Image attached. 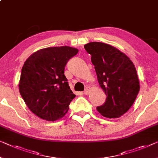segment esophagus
I'll use <instances>...</instances> for the list:
<instances>
[{
  "instance_id": "obj_1",
  "label": "esophagus",
  "mask_w": 158,
  "mask_h": 158,
  "mask_svg": "<svg viewBox=\"0 0 158 158\" xmlns=\"http://www.w3.org/2000/svg\"><path fill=\"white\" fill-rule=\"evenodd\" d=\"M89 90H90V88L89 87H86L85 89V90L84 91V94H85V95H88L89 93Z\"/></svg>"
}]
</instances>
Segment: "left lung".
Listing matches in <instances>:
<instances>
[{"instance_id": "obj_1", "label": "left lung", "mask_w": 158, "mask_h": 158, "mask_svg": "<svg viewBox=\"0 0 158 158\" xmlns=\"http://www.w3.org/2000/svg\"><path fill=\"white\" fill-rule=\"evenodd\" d=\"M84 49L91 56L98 81L106 96L104 103L96 110L110 118L121 116L132 106L140 91L135 65L110 44L92 42L85 44Z\"/></svg>"}]
</instances>
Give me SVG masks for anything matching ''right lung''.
I'll list each match as a JSON object with an SVG mask.
<instances>
[{
  "instance_id": "right-lung-1",
  "label": "right lung",
  "mask_w": 158,
  "mask_h": 158,
  "mask_svg": "<svg viewBox=\"0 0 158 158\" xmlns=\"http://www.w3.org/2000/svg\"><path fill=\"white\" fill-rule=\"evenodd\" d=\"M78 49L68 46L40 49L21 70L19 91L29 109L42 119L55 121L64 116L76 95L64 76V68Z\"/></svg>"
}]
</instances>
